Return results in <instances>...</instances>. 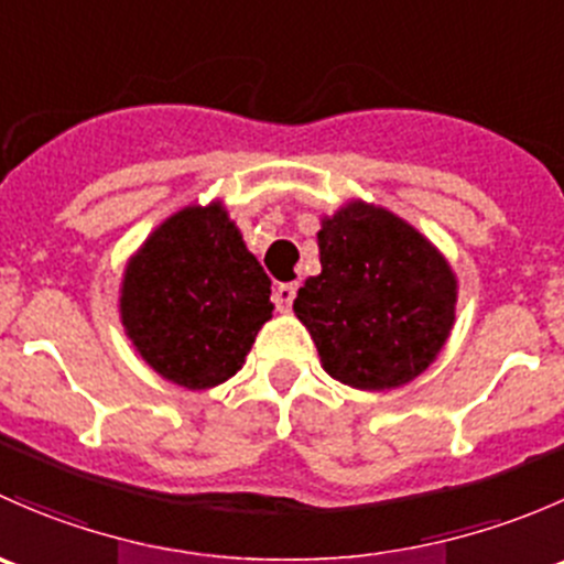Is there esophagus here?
<instances>
[{"mask_svg":"<svg viewBox=\"0 0 564 564\" xmlns=\"http://www.w3.org/2000/svg\"><path fill=\"white\" fill-rule=\"evenodd\" d=\"M272 297H275V308L281 311V314H289V311H292L294 297H297V283H281Z\"/></svg>","mask_w":564,"mask_h":564,"instance_id":"34e87169","label":"esophagus"}]
</instances>
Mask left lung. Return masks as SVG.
Wrapping results in <instances>:
<instances>
[{"mask_svg":"<svg viewBox=\"0 0 564 564\" xmlns=\"http://www.w3.org/2000/svg\"><path fill=\"white\" fill-rule=\"evenodd\" d=\"M322 272L303 283L294 314L322 368L355 390H395L445 349L458 281L440 248L390 209L362 198L324 215Z\"/></svg>","mask_w":564,"mask_h":564,"instance_id":"left-lung-1","label":"left lung"}]
</instances>
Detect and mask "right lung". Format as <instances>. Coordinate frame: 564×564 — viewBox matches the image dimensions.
Masks as SVG:
<instances>
[{"label": "right lung", "instance_id": "1", "mask_svg": "<svg viewBox=\"0 0 564 564\" xmlns=\"http://www.w3.org/2000/svg\"><path fill=\"white\" fill-rule=\"evenodd\" d=\"M270 292L224 202L191 204L128 259L119 318L152 371L185 390H209L242 368L272 318Z\"/></svg>", "mask_w": 564, "mask_h": 564}]
</instances>
